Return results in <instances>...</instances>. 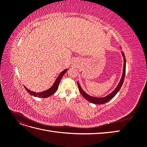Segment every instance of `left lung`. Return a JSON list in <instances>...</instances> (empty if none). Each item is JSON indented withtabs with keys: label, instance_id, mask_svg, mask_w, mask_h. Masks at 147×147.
<instances>
[{
	"label": "left lung",
	"instance_id": "obj_1",
	"mask_svg": "<svg viewBox=\"0 0 147 147\" xmlns=\"http://www.w3.org/2000/svg\"><path fill=\"white\" fill-rule=\"evenodd\" d=\"M121 53H122V55L124 57V66H123V75H122V77H121V80H120L119 83L118 84V85L117 86V87L115 88V90L112 92H111L110 94H109L108 96H107L104 97H94L90 96H89L88 94H87L86 92H84L83 91L80 85V84L78 82V90H79L80 92L82 95L86 100H88V101H90V102H91V103H92V104H103L106 103V102L110 101L115 95L117 94V92L119 91V90H120V88H121V87L123 85L124 77H125V73H126V58H125V56H124V53L123 52H121Z\"/></svg>",
	"mask_w": 147,
	"mask_h": 147
}]
</instances>
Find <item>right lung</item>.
<instances>
[{"label": "right lung", "instance_id": "add662e5", "mask_svg": "<svg viewBox=\"0 0 147 147\" xmlns=\"http://www.w3.org/2000/svg\"><path fill=\"white\" fill-rule=\"evenodd\" d=\"M67 69L64 70V71H63V72H62L59 74L58 77L57 78L56 80L55 81L54 84H53V85L50 89H49V90H48L47 91H43V92H41L36 93V92H33V91H31L29 90L28 88H26L25 87L26 90V91H27L29 93L30 95L35 96V97H43V98H45V97H48L49 96H50L52 94H54V93L57 91V88H58V86H59V82L61 81V79L62 78V77H63V76L64 75V74L67 72Z\"/></svg>", "mask_w": 147, "mask_h": 147}]
</instances>
